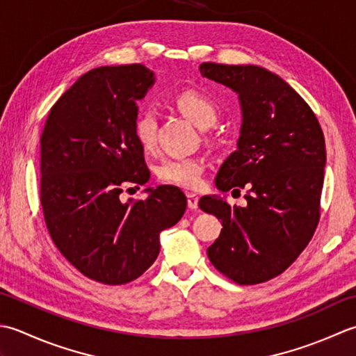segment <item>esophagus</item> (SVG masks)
<instances>
[{"instance_id": "obj_1", "label": "esophagus", "mask_w": 356, "mask_h": 356, "mask_svg": "<svg viewBox=\"0 0 356 356\" xmlns=\"http://www.w3.org/2000/svg\"><path fill=\"white\" fill-rule=\"evenodd\" d=\"M187 206L188 209H197L198 207V197L195 193H187Z\"/></svg>"}]
</instances>
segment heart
Returning a JSON list of instances; mask_svg holds the SVG:
<instances>
[{
    "instance_id": "1",
    "label": "heart",
    "mask_w": 356,
    "mask_h": 356,
    "mask_svg": "<svg viewBox=\"0 0 356 356\" xmlns=\"http://www.w3.org/2000/svg\"><path fill=\"white\" fill-rule=\"evenodd\" d=\"M173 104L183 117L193 122L200 129H207L218 118V108L206 93L195 89L179 92L173 99ZM134 132L136 141L144 149L154 147L156 140V115L150 108H144L135 120ZM204 172V161L197 156L169 158L159 164L158 178L173 186L184 188H197L201 184Z\"/></svg>"
}]
</instances>
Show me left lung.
<instances>
[{
    "label": "left lung",
    "mask_w": 356,
    "mask_h": 356,
    "mask_svg": "<svg viewBox=\"0 0 356 356\" xmlns=\"http://www.w3.org/2000/svg\"><path fill=\"white\" fill-rule=\"evenodd\" d=\"M202 76L239 95L238 149L218 170L221 192L245 191L244 207L202 197L201 210L221 220L207 249L210 263L236 284L269 281L284 272L320 221L325 146L320 122L284 79L258 66L202 63Z\"/></svg>",
    "instance_id": "8db88e82"
}]
</instances>
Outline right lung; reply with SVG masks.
I'll list each match as a JSON object with an SVG mask.
<instances>
[{"label": "right lung", "instance_id": "right-lung-1", "mask_svg": "<svg viewBox=\"0 0 356 356\" xmlns=\"http://www.w3.org/2000/svg\"><path fill=\"white\" fill-rule=\"evenodd\" d=\"M143 64L87 72L50 108L41 135V207L56 249L84 277L127 284L155 263L159 234L181 220L175 186L121 202L122 188L150 172L134 126L136 101L154 84Z\"/></svg>", "mask_w": 356, "mask_h": 356}]
</instances>
